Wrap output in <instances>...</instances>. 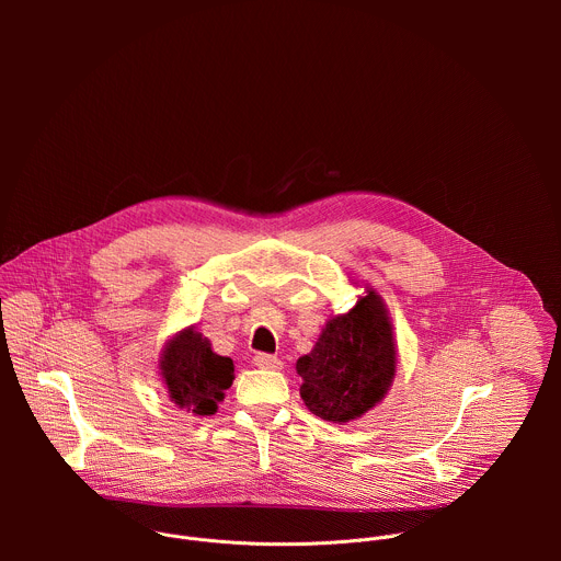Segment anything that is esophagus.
I'll use <instances>...</instances> for the list:
<instances>
[{
	"mask_svg": "<svg viewBox=\"0 0 561 561\" xmlns=\"http://www.w3.org/2000/svg\"><path fill=\"white\" fill-rule=\"evenodd\" d=\"M255 366H260L264 370H279L282 368V359L275 357V355L260 353V355H255Z\"/></svg>",
	"mask_w": 561,
	"mask_h": 561,
	"instance_id": "34e87169",
	"label": "esophagus"
}]
</instances>
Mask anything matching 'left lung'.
Returning <instances> with one entry per match:
<instances>
[{"label":"left lung","instance_id":"obj_1","mask_svg":"<svg viewBox=\"0 0 561 561\" xmlns=\"http://www.w3.org/2000/svg\"><path fill=\"white\" fill-rule=\"evenodd\" d=\"M295 370L304 404L317 417L346 424L375 409L397 373V342L381 295L364 286L348 312L329 319Z\"/></svg>","mask_w":561,"mask_h":561}]
</instances>
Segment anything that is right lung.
Segmentation results:
<instances>
[{
  "label": "right lung",
  "instance_id": "obj_1",
  "mask_svg": "<svg viewBox=\"0 0 561 561\" xmlns=\"http://www.w3.org/2000/svg\"><path fill=\"white\" fill-rule=\"evenodd\" d=\"M157 368L171 402L197 417L217 413V404L224 402V392L234 379L232 359L217 355L195 327L182 329L167 342Z\"/></svg>",
  "mask_w": 561,
  "mask_h": 561
}]
</instances>
